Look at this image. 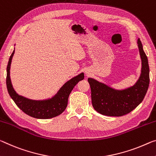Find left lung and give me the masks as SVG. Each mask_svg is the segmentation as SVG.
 Segmentation results:
<instances>
[{
  "label": "left lung",
  "instance_id": "left-lung-1",
  "mask_svg": "<svg viewBox=\"0 0 156 156\" xmlns=\"http://www.w3.org/2000/svg\"><path fill=\"white\" fill-rule=\"evenodd\" d=\"M138 48L142 60L139 79L134 85L124 90H115L95 79L89 78L91 103L96 111L110 117H121L137 108L144 99L149 85V66L140 39Z\"/></svg>",
  "mask_w": 156,
  "mask_h": 156
}]
</instances>
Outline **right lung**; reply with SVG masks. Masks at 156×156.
<instances>
[{
	"label": "right lung",
	"mask_w": 156,
	"mask_h": 156,
	"mask_svg": "<svg viewBox=\"0 0 156 156\" xmlns=\"http://www.w3.org/2000/svg\"><path fill=\"white\" fill-rule=\"evenodd\" d=\"M14 53V50L9 57L7 64L6 85L9 94L16 105L26 115L37 119H51L57 117L62 113L67 106L69 94L74 86L76 85L79 81L83 80L84 73H81L67 81L59 90L58 93L51 98L42 101L29 99L19 95L12 87L10 76H9L10 73L9 70H10L12 59Z\"/></svg>",
	"instance_id": "obj_1"
}]
</instances>
